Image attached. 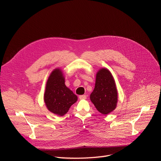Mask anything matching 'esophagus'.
Listing matches in <instances>:
<instances>
[{
  "instance_id": "34e87169",
  "label": "esophagus",
  "mask_w": 161,
  "mask_h": 161,
  "mask_svg": "<svg viewBox=\"0 0 161 161\" xmlns=\"http://www.w3.org/2000/svg\"><path fill=\"white\" fill-rule=\"evenodd\" d=\"M79 98L80 100H83V99H86L87 98V96L86 95H80L79 96Z\"/></svg>"
}]
</instances>
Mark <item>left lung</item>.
Masks as SVG:
<instances>
[{
	"label": "left lung",
	"instance_id": "8db88e82",
	"mask_svg": "<svg viewBox=\"0 0 161 161\" xmlns=\"http://www.w3.org/2000/svg\"><path fill=\"white\" fill-rule=\"evenodd\" d=\"M90 99L97 110L107 115L115 109L117 103V90L113 76L108 69H101L96 75L95 89Z\"/></svg>",
	"mask_w": 161,
	"mask_h": 161
}]
</instances>
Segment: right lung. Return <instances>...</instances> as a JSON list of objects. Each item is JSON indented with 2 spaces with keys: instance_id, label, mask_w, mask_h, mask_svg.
I'll return each instance as SVG.
<instances>
[{
  "instance_id": "right-lung-1",
  "label": "right lung",
  "mask_w": 161,
  "mask_h": 161,
  "mask_svg": "<svg viewBox=\"0 0 161 161\" xmlns=\"http://www.w3.org/2000/svg\"><path fill=\"white\" fill-rule=\"evenodd\" d=\"M62 70L55 69L51 73L46 83L44 102L48 110L54 114L63 116L69 110L78 97L64 84Z\"/></svg>"
}]
</instances>
